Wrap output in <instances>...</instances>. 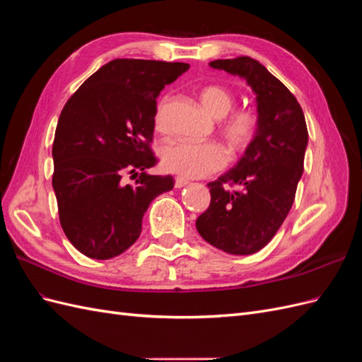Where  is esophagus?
<instances>
[{"label": "esophagus", "mask_w": 362, "mask_h": 362, "mask_svg": "<svg viewBox=\"0 0 362 362\" xmlns=\"http://www.w3.org/2000/svg\"><path fill=\"white\" fill-rule=\"evenodd\" d=\"M187 184H189V181L185 180V178H182V177L175 178V189H181V187H184V185H187Z\"/></svg>", "instance_id": "obj_1"}]
</instances>
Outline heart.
Returning a JSON list of instances; mask_svg holds the SVG:
<instances>
[{
    "mask_svg": "<svg viewBox=\"0 0 362 362\" xmlns=\"http://www.w3.org/2000/svg\"><path fill=\"white\" fill-rule=\"evenodd\" d=\"M199 100L205 110L218 119L217 134L222 139L229 154L243 152L254 141L259 119L252 108H237L234 93L225 86L208 84L199 90ZM170 96H161L152 116L156 131H166V113ZM163 168L168 172L181 175L185 178H204L223 169L226 156L223 149L206 141V144H189V141H169L160 149Z\"/></svg>",
    "mask_w": 362,
    "mask_h": 362,
    "instance_id": "1",
    "label": "heart"
}]
</instances>
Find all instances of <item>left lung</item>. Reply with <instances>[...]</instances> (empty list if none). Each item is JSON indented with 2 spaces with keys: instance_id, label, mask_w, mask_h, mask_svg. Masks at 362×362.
<instances>
[{
  "instance_id": "obj_1",
  "label": "left lung",
  "mask_w": 362,
  "mask_h": 362,
  "mask_svg": "<svg viewBox=\"0 0 362 362\" xmlns=\"http://www.w3.org/2000/svg\"><path fill=\"white\" fill-rule=\"evenodd\" d=\"M210 66L247 81L257 95L259 127L235 166L206 184L211 202L196 218V229L226 254L250 255L270 242L294 202L308 129L294 95L258 60L242 56Z\"/></svg>"
}]
</instances>
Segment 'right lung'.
I'll return each instance as SVG.
<instances>
[{"label": "right lung", "instance_id": "right-lung-1", "mask_svg": "<svg viewBox=\"0 0 362 362\" xmlns=\"http://www.w3.org/2000/svg\"><path fill=\"white\" fill-rule=\"evenodd\" d=\"M187 63L116 59L89 76L64 104L52 144L60 225L83 255L110 259L134 245L141 218L170 175H149L157 157V96ZM124 174L135 180L127 185Z\"/></svg>", "mask_w": 362, "mask_h": 362}]
</instances>
